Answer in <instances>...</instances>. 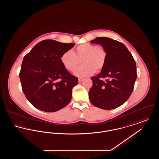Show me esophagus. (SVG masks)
I'll return each instance as SVG.
<instances>
[{
  "label": "esophagus",
  "instance_id": "1",
  "mask_svg": "<svg viewBox=\"0 0 159 159\" xmlns=\"http://www.w3.org/2000/svg\"><path fill=\"white\" fill-rule=\"evenodd\" d=\"M83 80H84V78H81V77L79 78V82H82Z\"/></svg>",
  "mask_w": 159,
  "mask_h": 159
}]
</instances>
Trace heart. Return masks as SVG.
Listing matches in <instances>:
<instances>
[{
	"label": "heart",
	"instance_id": "1",
	"mask_svg": "<svg viewBox=\"0 0 159 159\" xmlns=\"http://www.w3.org/2000/svg\"><path fill=\"white\" fill-rule=\"evenodd\" d=\"M107 55L106 51L97 45L85 43L77 46L72 52L66 51L61 55V61L64 67L70 71L76 70L75 74L79 77L92 75L105 67Z\"/></svg>",
	"mask_w": 159,
	"mask_h": 159
}]
</instances>
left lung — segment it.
<instances>
[{"label":"left lung","instance_id":"left-lung-1","mask_svg":"<svg viewBox=\"0 0 159 159\" xmlns=\"http://www.w3.org/2000/svg\"><path fill=\"white\" fill-rule=\"evenodd\" d=\"M91 42L102 45L107 58L101 73L91 77L90 101L104 110L117 108L128 99L134 90L137 77L135 61L126 46L119 41L101 37Z\"/></svg>","mask_w":159,"mask_h":159}]
</instances>
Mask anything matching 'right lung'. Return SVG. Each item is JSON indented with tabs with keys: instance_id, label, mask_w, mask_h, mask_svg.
Segmentation results:
<instances>
[{
	"instance_id": "1",
	"label": "right lung",
	"mask_w": 159,
	"mask_h": 159,
	"mask_svg": "<svg viewBox=\"0 0 159 159\" xmlns=\"http://www.w3.org/2000/svg\"><path fill=\"white\" fill-rule=\"evenodd\" d=\"M75 46L44 40L25 55L19 74L25 97L38 110L55 112L70 102L78 78L61 62V55Z\"/></svg>"
}]
</instances>
